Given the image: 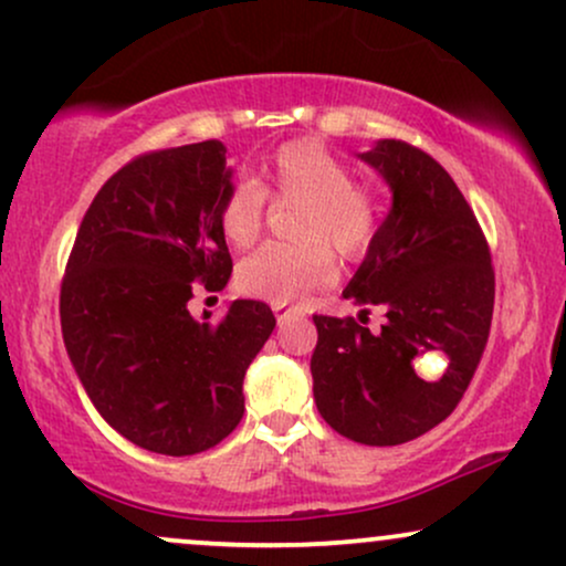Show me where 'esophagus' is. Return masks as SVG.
Here are the masks:
<instances>
[{
    "label": "esophagus",
    "instance_id": "1",
    "mask_svg": "<svg viewBox=\"0 0 566 566\" xmlns=\"http://www.w3.org/2000/svg\"><path fill=\"white\" fill-rule=\"evenodd\" d=\"M274 313H276V322L282 324L284 318H290L292 313H295V308H287V305H274Z\"/></svg>",
    "mask_w": 566,
    "mask_h": 566
}]
</instances>
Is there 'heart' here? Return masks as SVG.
<instances>
[{"label":"heart","instance_id":"1","mask_svg":"<svg viewBox=\"0 0 566 566\" xmlns=\"http://www.w3.org/2000/svg\"><path fill=\"white\" fill-rule=\"evenodd\" d=\"M301 206L292 223L297 244H265L240 263L237 282L250 295L276 305L335 279L329 249L345 261L369 253L379 231V200L366 184L353 181L348 163L316 139L287 142L263 163L261 184L240 179L223 197L218 221L237 248L253 244L263 231L265 206Z\"/></svg>","mask_w":566,"mask_h":566}]
</instances>
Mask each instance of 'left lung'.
I'll return each instance as SVG.
<instances>
[{
	"instance_id": "left-lung-1",
	"label": "left lung",
	"mask_w": 566,
	"mask_h": 566,
	"mask_svg": "<svg viewBox=\"0 0 566 566\" xmlns=\"http://www.w3.org/2000/svg\"><path fill=\"white\" fill-rule=\"evenodd\" d=\"M392 189V210L343 295L379 305V332L348 316H313V400L332 430L360 446H400L430 432L464 398L485 350L495 274L482 227L451 174L424 149L382 139L360 155ZM442 352L440 380L412 360Z\"/></svg>"
}]
</instances>
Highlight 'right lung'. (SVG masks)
Listing matches in <instances>:
<instances>
[{
  "label": "right lung",
  "mask_w": 566,
  "mask_h": 566,
  "mask_svg": "<svg viewBox=\"0 0 566 566\" xmlns=\"http://www.w3.org/2000/svg\"><path fill=\"white\" fill-rule=\"evenodd\" d=\"M229 176L218 139L139 155L102 184L67 255V356L102 419L145 451L195 455L234 432L244 371L276 326L261 301L218 322L187 308L231 276L218 221Z\"/></svg>",
  "instance_id": "add662e5"
}]
</instances>
